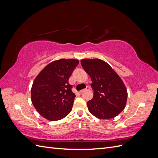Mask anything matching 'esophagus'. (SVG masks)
<instances>
[{
	"label": "esophagus",
	"instance_id": "34e87169",
	"mask_svg": "<svg viewBox=\"0 0 158 158\" xmlns=\"http://www.w3.org/2000/svg\"><path fill=\"white\" fill-rule=\"evenodd\" d=\"M90 89V86L89 85H87L86 86V88H85V89H82V90H80V93H82L84 91H85V90H88V89Z\"/></svg>",
	"mask_w": 158,
	"mask_h": 158
}]
</instances>
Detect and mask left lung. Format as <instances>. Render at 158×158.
<instances>
[{
  "label": "left lung",
  "instance_id": "left-lung-1",
  "mask_svg": "<svg viewBox=\"0 0 158 158\" xmlns=\"http://www.w3.org/2000/svg\"><path fill=\"white\" fill-rule=\"evenodd\" d=\"M81 64L92 81L93 98L87 102L89 111L100 119L117 116L125 109L127 91L118 74L100 59H83Z\"/></svg>",
  "mask_w": 158,
  "mask_h": 158
}]
</instances>
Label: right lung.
Wrapping results in <instances>:
<instances>
[{
  "mask_svg": "<svg viewBox=\"0 0 158 158\" xmlns=\"http://www.w3.org/2000/svg\"><path fill=\"white\" fill-rule=\"evenodd\" d=\"M78 63L76 59L55 60L37 76L31 97L33 106L42 117L55 121L70 113L76 95L72 92L69 79Z\"/></svg>",
  "mask_w": 158,
  "mask_h": 158,
  "instance_id": "right-lung-1",
  "label": "right lung"
}]
</instances>
